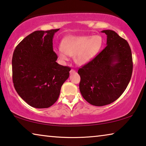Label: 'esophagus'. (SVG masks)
<instances>
[{
    "label": "esophagus",
    "instance_id": "34e87169",
    "mask_svg": "<svg viewBox=\"0 0 146 146\" xmlns=\"http://www.w3.org/2000/svg\"><path fill=\"white\" fill-rule=\"evenodd\" d=\"M76 72H77V71H76L75 69H71V71H70V74L71 75H72V74H74V73H75Z\"/></svg>",
    "mask_w": 146,
    "mask_h": 146
}]
</instances>
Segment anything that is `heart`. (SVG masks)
Masks as SVG:
<instances>
[{
	"label": "heart",
	"mask_w": 146,
	"mask_h": 146,
	"mask_svg": "<svg viewBox=\"0 0 146 146\" xmlns=\"http://www.w3.org/2000/svg\"><path fill=\"white\" fill-rule=\"evenodd\" d=\"M102 37L96 36H69L61 42V48L56 54L63 61L68 60V56H73L77 65L83 66L91 62L103 47Z\"/></svg>",
	"instance_id": "obj_1"
}]
</instances>
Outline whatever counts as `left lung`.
<instances>
[{"label":"left lung","instance_id":"8db88e82","mask_svg":"<svg viewBox=\"0 0 146 146\" xmlns=\"http://www.w3.org/2000/svg\"><path fill=\"white\" fill-rule=\"evenodd\" d=\"M101 32L107 37L106 47L78 71L82 97L98 106L109 105L118 99L128 86L133 73L128 42L111 30Z\"/></svg>","mask_w":146,"mask_h":146}]
</instances>
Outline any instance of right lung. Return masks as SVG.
I'll return each instance as SVG.
<instances>
[{
    "label": "right lung",
    "instance_id": "1",
    "mask_svg": "<svg viewBox=\"0 0 146 146\" xmlns=\"http://www.w3.org/2000/svg\"><path fill=\"white\" fill-rule=\"evenodd\" d=\"M60 29L38 31L18 44L12 57L14 88L27 104L37 108L52 106L58 98L71 68L56 62L52 39Z\"/></svg>",
    "mask_w": 146,
    "mask_h": 146
}]
</instances>
